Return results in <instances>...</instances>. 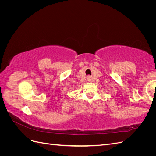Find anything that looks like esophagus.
Wrapping results in <instances>:
<instances>
[{
    "label": "esophagus",
    "mask_w": 156,
    "mask_h": 156,
    "mask_svg": "<svg viewBox=\"0 0 156 156\" xmlns=\"http://www.w3.org/2000/svg\"><path fill=\"white\" fill-rule=\"evenodd\" d=\"M90 79H90V77L88 76V77H87V81H90Z\"/></svg>",
    "instance_id": "esophagus-1"
}]
</instances>
